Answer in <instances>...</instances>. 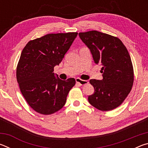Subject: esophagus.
<instances>
[{"label": "esophagus", "instance_id": "obj_1", "mask_svg": "<svg viewBox=\"0 0 148 148\" xmlns=\"http://www.w3.org/2000/svg\"><path fill=\"white\" fill-rule=\"evenodd\" d=\"M76 82L77 84L81 85V86H83V85H86L87 84H89L88 80H83V79L79 78V77H77V78L76 79Z\"/></svg>", "mask_w": 148, "mask_h": 148}]
</instances>
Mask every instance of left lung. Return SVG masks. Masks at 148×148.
<instances>
[{
	"label": "left lung",
	"instance_id": "8db88e82",
	"mask_svg": "<svg viewBox=\"0 0 148 148\" xmlns=\"http://www.w3.org/2000/svg\"><path fill=\"white\" fill-rule=\"evenodd\" d=\"M96 64H101L103 79H90L94 93L88 97L92 106L101 111L118 107L131 92L134 70L128 50L117 37L97 31L79 32Z\"/></svg>",
	"mask_w": 148,
	"mask_h": 148
}]
</instances>
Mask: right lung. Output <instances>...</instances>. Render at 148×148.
Returning a JSON list of instances; mask_svg holds the SVG:
<instances>
[{
  "label": "right lung",
  "mask_w": 148,
  "mask_h": 148,
  "mask_svg": "<svg viewBox=\"0 0 148 148\" xmlns=\"http://www.w3.org/2000/svg\"><path fill=\"white\" fill-rule=\"evenodd\" d=\"M77 32L48 34L30 40L21 52L16 78L22 95L35 112L50 115L61 110L74 78L55 77L54 66L59 64Z\"/></svg>",
  "instance_id": "add662e5"
}]
</instances>
